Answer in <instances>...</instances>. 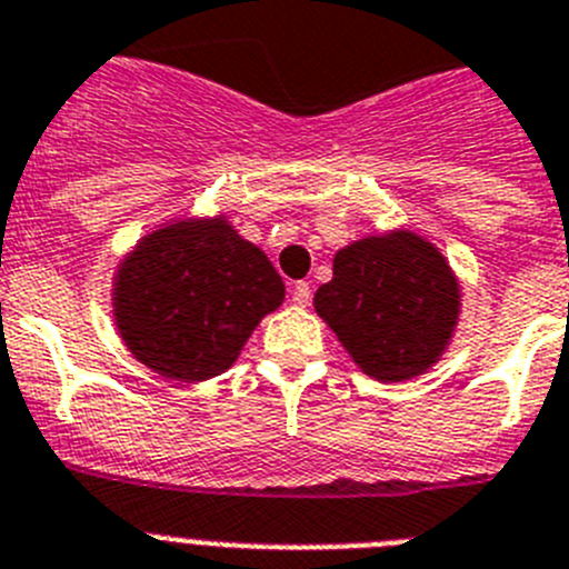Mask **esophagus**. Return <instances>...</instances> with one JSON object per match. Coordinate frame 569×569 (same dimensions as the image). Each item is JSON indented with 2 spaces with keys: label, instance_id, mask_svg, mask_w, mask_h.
<instances>
[{
  "label": "esophagus",
  "instance_id": "34e87169",
  "mask_svg": "<svg viewBox=\"0 0 569 569\" xmlns=\"http://www.w3.org/2000/svg\"><path fill=\"white\" fill-rule=\"evenodd\" d=\"M309 300H312V286L306 283V280H298V283L291 286V303L309 306Z\"/></svg>",
  "mask_w": 569,
  "mask_h": 569
}]
</instances>
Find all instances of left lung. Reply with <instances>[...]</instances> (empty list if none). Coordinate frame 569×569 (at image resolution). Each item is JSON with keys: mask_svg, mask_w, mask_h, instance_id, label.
<instances>
[{"mask_svg": "<svg viewBox=\"0 0 569 569\" xmlns=\"http://www.w3.org/2000/svg\"><path fill=\"white\" fill-rule=\"evenodd\" d=\"M315 312L369 378L409 380L441 358L461 289L443 254L415 231L363 237L335 254Z\"/></svg>", "mask_w": 569, "mask_h": 569, "instance_id": "8db88e82", "label": "left lung"}]
</instances>
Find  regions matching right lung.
<instances>
[{
    "mask_svg": "<svg viewBox=\"0 0 569 569\" xmlns=\"http://www.w3.org/2000/svg\"><path fill=\"white\" fill-rule=\"evenodd\" d=\"M269 257L226 217L151 231L113 278V320L140 363L182 383L237 360L254 326L283 303Z\"/></svg>",
    "mask_w": 569,
    "mask_h": 569,
    "instance_id": "obj_1",
    "label": "right lung"
}]
</instances>
